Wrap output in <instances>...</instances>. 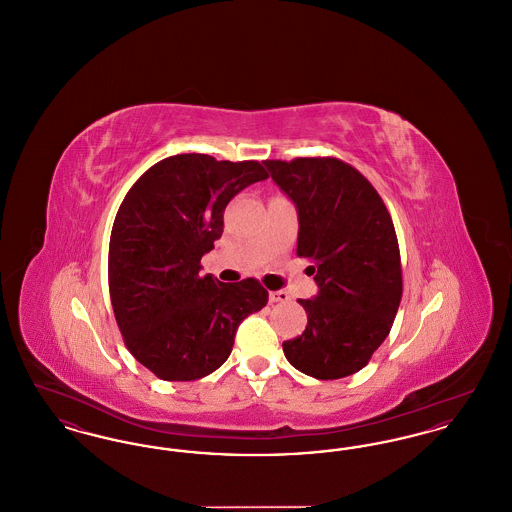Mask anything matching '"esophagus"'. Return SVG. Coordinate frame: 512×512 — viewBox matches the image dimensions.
Listing matches in <instances>:
<instances>
[{
	"mask_svg": "<svg viewBox=\"0 0 512 512\" xmlns=\"http://www.w3.org/2000/svg\"><path fill=\"white\" fill-rule=\"evenodd\" d=\"M268 299H270V303H286V301H290V293L270 292V295H268Z\"/></svg>",
	"mask_w": 512,
	"mask_h": 512,
	"instance_id": "obj_1",
	"label": "esophagus"
}]
</instances>
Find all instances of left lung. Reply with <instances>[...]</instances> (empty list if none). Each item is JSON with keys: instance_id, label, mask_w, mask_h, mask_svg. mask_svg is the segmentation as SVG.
Here are the masks:
<instances>
[{"instance_id": "obj_1", "label": "left lung", "mask_w": 512, "mask_h": 512, "mask_svg": "<svg viewBox=\"0 0 512 512\" xmlns=\"http://www.w3.org/2000/svg\"><path fill=\"white\" fill-rule=\"evenodd\" d=\"M265 165L297 207V255L313 263L318 284L315 299H299L307 326L282 343L284 355L317 380L351 376L388 338L403 295L390 211L365 176L336 157Z\"/></svg>"}]
</instances>
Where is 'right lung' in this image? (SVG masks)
<instances>
[{
	"label": "right lung",
	"instance_id": "add662e5",
	"mask_svg": "<svg viewBox=\"0 0 512 512\" xmlns=\"http://www.w3.org/2000/svg\"><path fill=\"white\" fill-rule=\"evenodd\" d=\"M268 178L259 161L172 155L124 195L109 240V293L124 345L167 382H192L230 355L238 326L268 292L255 278L222 284L201 276L234 195Z\"/></svg>",
	"mask_w": 512,
	"mask_h": 512
}]
</instances>
